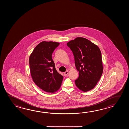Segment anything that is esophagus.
I'll use <instances>...</instances> for the list:
<instances>
[{
    "mask_svg": "<svg viewBox=\"0 0 129 129\" xmlns=\"http://www.w3.org/2000/svg\"><path fill=\"white\" fill-rule=\"evenodd\" d=\"M68 74V71H66L65 72H64V73H63V75H64V76H67Z\"/></svg>",
    "mask_w": 129,
    "mask_h": 129,
    "instance_id": "obj_1",
    "label": "esophagus"
}]
</instances>
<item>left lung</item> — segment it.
<instances>
[{
	"label": "left lung",
	"mask_w": 129,
	"mask_h": 129,
	"mask_svg": "<svg viewBox=\"0 0 129 129\" xmlns=\"http://www.w3.org/2000/svg\"><path fill=\"white\" fill-rule=\"evenodd\" d=\"M74 55L79 71L75 84L83 92L90 90L99 82L103 71L102 53L99 47L87 39L77 37L67 43Z\"/></svg>",
	"instance_id": "left-lung-1"
}]
</instances>
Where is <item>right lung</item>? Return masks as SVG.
Listing matches in <instances>:
<instances>
[{"instance_id": "add662e5", "label": "right lung", "mask_w": 129, "mask_h": 129, "mask_svg": "<svg viewBox=\"0 0 129 129\" xmlns=\"http://www.w3.org/2000/svg\"><path fill=\"white\" fill-rule=\"evenodd\" d=\"M59 43L53 41H42L34 48L29 58L31 77L43 90L53 93L60 88L63 77L55 68L52 53Z\"/></svg>"}]
</instances>
